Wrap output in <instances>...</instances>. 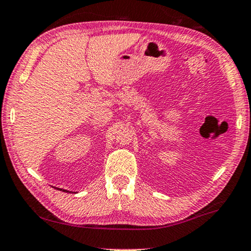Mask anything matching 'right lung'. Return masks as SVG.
I'll use <instances>...</instances> for the list:
<instances>
[{
    "label": "right lung",
    "mask_w": 251,
    "mask_h": 251,
    "mask_svg": "<svg viewBox=\"0 0 251 251\" xmlns=\"http://www.w3.org/2000/svg\"><path fill=\"white\" fill-rule=\"evenodd\" d=\"M63 191H67V190H63ZM67 193H68V191H67Z\"/></svg>",
    "instance_id": "obj_1"
}]
</instances>
